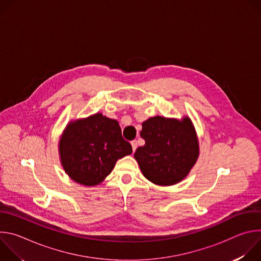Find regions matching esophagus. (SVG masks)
I'll return each mask as SVG.
<instances>
[{
  "instance_id": "obj_1",
  "label": "esophagus",
  "mask_w": 261,
  "mask_h": 261,
  "mask_svg": "<svg viewBox=\"0 0 261 261\" xmlns=\"http://www.w3.org/2000/svg\"><path fill=\"white\" fill-rule=\"evenodd\" d=\"M131 145H132V150H133V152L136 150L137 148V141L136 140H132L131 141Z\"/></svg>"
}]
</instances>
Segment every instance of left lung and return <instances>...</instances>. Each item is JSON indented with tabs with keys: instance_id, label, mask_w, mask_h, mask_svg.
Here are the masks:
<instances>
[{
	"instance_id": "8db88e82",
	"label": "left lung",
	"mask_w": 261,
	"mask_h": 261,
	"mask_svg": "<svg viewBox=\"0 0 261 261\" xmlns=\"http://www.w3.org/2000/svg\"><path fill=\"white\" fill-rule=\"evenodd\" d=\"M140 136L145 143L134 153L139 168L150 181L171 186L187 176L199 156V142L189 117L161 116L142 123Z\"/></svg>"
}]
</instances>
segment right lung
<instances>
[{"instance_id": "add662e5", "label": "right lung", "mask_w": 261, "mask_h": 261, "mask_svg": "<svg viewBox=\"0 0 261 261\" xmlns=\"http://www.w3.org/2000/svg\"><path fill=\"white\" fill-rule=\"evenodd\" d=\"M132 154L118 121L100 113L68 123L59 140L61 164L69 177L86 187L102 182L117 161Z\"/></svg>"}]
</instances>
